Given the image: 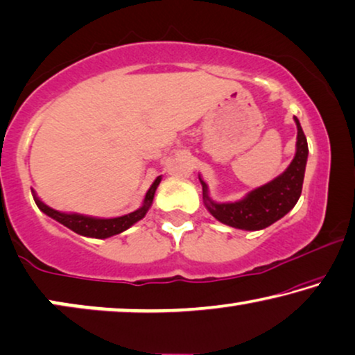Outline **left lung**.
Returning a JSON list of instances; mask_svg holds the SVG:
<instances>
[{"mask_svg": "<svg viewBox=\"0 0 355 355\" xmlns=\"http://www.w3.org/2000/svg\"><path fill=\"white\" fill-rule=\"evenodd\" d=\"M295 121L297 128L296 155L290 166L274 181L251 190L243 200L234 203H216L208 197L207 184L200 179L203 187V202L216 219L235 229L261 230L269 227L293 209L301 197L307 153H309L306 136L296 116Z\"/></svg>", "mask_w": 355, "mask_h": 355, "instance_id": "1", "label": "left lung"}]
</instances>
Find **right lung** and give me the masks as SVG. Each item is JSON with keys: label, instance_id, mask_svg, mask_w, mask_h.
Instances as JSON below:
<instances>
[{"label": "right lung", "instance_id": "obj_1", "mask_svg": "<svg viewBox=\"0 0 355 355\" xmlns=\"http://www.w3.org/2000/svg\"><path fill=\"white\" fill-rule=\"evenodd\" d=\"M160 181L162 178L158 176L155 179V182L150 186V189L147 190L146 200H144V205L139 209H136V211H132L130 214L120 216V218L97 219V218H89V216L60 213V211H55L53 208L46 207L41 200L37 198V195H35V203H37V207L44 214L51 216V218L55 219L60 224H64L65 227H69L76 234L85 235V237H92V239H107V237H112V235L121 234L123 230L130 229L132 224L137 223V220L146 216V213L148 211V208H150V205L153 202V195H155V190L158 187V184H160Z\"/></svg>", "mask_w": 355, "mask_h": 355}]
</instances>
